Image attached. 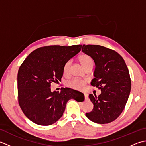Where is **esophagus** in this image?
Instances as JSON below:
<instances>
[{
  "mask_svg": "<svg viewBox=\"0 0 146 146\" xmlns=\"http://www.w3.org/2000/svg\"><path fill=\"white\" fill-rule=\"evenodd\" d=\"M84 97H85V99H88V94H84Z\"/></svg>",
  "mask_w": 146,
  "mask_h": 146,
  "instance_id": "esophagus-1",
  "label": "esophagus"
}]
</instances>
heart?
Here are the masks:
<instances>
[{
	"label": "heart",
	"instance_id": "heart-1",
	"mask_svg": "<svg viewBox=\"0 0 146 146\" xmlns=\"http://www.w3.org/2000/svg\"><path fill=\"white\" fill-rule=\"evenodd\" d=\"M78 60L80 62V63L82 64V66L85 68V69H86V68L88 66H94V60H93V58L87 54H82L81 55H80L78 56ZM71 63V61L68 60L66 62V63L64 64L63 70L64 75H67L68 74ZM85 84L86 82L84 81V80L73 79L67 82L66 86L71 88L77 90H81L83 89V88H84Z\"/></svg>",
	"mask_w": 146,
	"mask_h": 146
}]
</instances>
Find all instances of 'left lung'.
<instances>
[{
	"label": "left lung",
	"instance_id": "8db88e82",
	"mask_svg": "<svg viewBox=\"0 0 146 146\" xmlns=\"http://www.w3.org/2000/svg\"><path fill=\"white\" fill-rule=\"evenodd\" d=\"M82 50L90 56L96 65L91 85L102 91L98 97L89 95L94 108L86 116L100 124L113 122L124 109L131 92L128 68L123 58L113 49L100 45L83 44Z\"/></svg>",
	"mask_w": 146,
	"mask_h": 146
}]
</instances>
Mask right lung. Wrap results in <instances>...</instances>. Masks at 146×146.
I'll use <instances>...</instances> for the list:
<instances>
[{
	"mask_svg": "<svg viewBox=\"0 0 146 146\" xmlns=\"http://www.w3.org/2000/svg\"><path fill=\"white\" fill-rule=\"evenodd\" d=\"M82 45H52L35 49L21 64L17 74L18 103L24 115L39 125L53 124L63 115L71 98L84 100V95L70 88L51 90V83L61 81L66 62L81 50Z\"/></svg>",
	"mask_w": 146,
	"mask_h": 146,
	"instance_id": "1",
	"label": "right lung"
}]
</instances>
